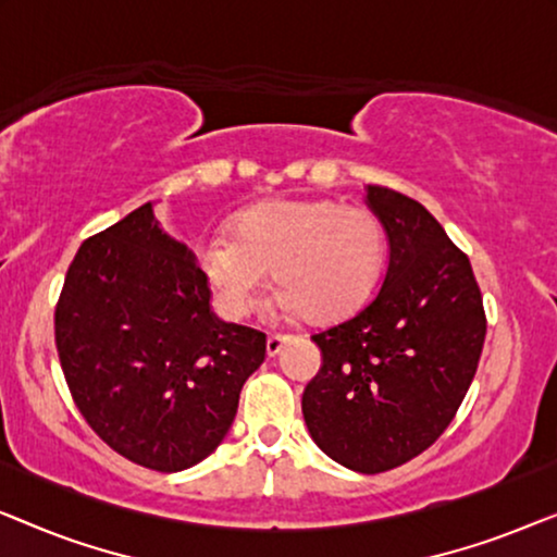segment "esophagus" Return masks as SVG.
<instances>
[{
	"label": "esophagus",
	"instance_id": "esophagus-1",
	"mask_svg": "<svg viewBox=\"0 0 557 557\" xmlns=\"http://www.w3.org/2000/svg\"><path fill=\"white\" fill-rule=\"evenodd\" d=\"M286 339L288 334H269V337H265V352H269V357H276Z\"/></svg>",
	"mask_w": 557,
	"mask_h": 557
}]
</instances>
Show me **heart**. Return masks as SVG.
Returning <instances> with one entry per match:
<instances>
[{
	"instance_id": "1",
	"label": "heart",
	"mask_w": 557,
	"mask_h": 557,
	"mask_svg": "<svg viewBox=\"0 0 557 557\" xmlns=\"http://www.w3.org/2000/svg\"><path fill=\"white\" fill-rule=\"evenodd\" d=\"M375 212L324 197L269 200L243 210L231 233L205 235L197 261L231 317H246L273 269L281 314L330 322L362 307L385 265Z\"/></svg>"
}]
</instances>
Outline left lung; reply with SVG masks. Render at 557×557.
I'll list each match as a JSON object with an SVG mask.
<instances>
[{
  "label": "left lung",
  "mask_w": 557,
  "mask_h": 557,
  "mask_svg": "<svg viewBox=\"0 0 557 557\" xmlns=\"http://www.w3.org/2000/svg\"><path fill=\"white\" fill-rule=\"evenodd\" d=\"M368 205L391 243L385 281L357 314L311 337L322 368L301 410L330 459L380 474L423 454L454 421L486 317L467 253L421 202L368 185Z\"/></svg>",
  "instance_id": "8db88e82"
}]
</instances>
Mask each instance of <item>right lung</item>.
<instances>
[{
  "label": "right lung",
  "instance_id": "right-lung-1",
  "mask_svg": "<svg viewBox=\"0 0 557 557\" xmlns=\"http://www.w3.org/2000/svg\"><path fill=\"white\" fill-rule=\"evenodd\" d=\"M55 345L98 438L166 474L215 451L265 357L263 332L212 314L195 253L159 227L151 202L83 240L55 307Z\"/></svg>",
  "mask_w": 557,
  "mask_h": 557
}]
</instances>
